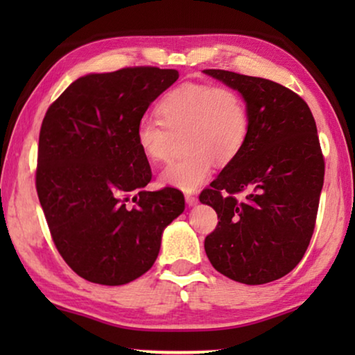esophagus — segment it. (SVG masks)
<instances>
[{
	"instance_id": "obj_1",
	"label": "esophagus",
	"mask_w": 355,
	"mask_h": 355,
	"mask_svg": "<svg viewBox=\"0 0 355 355\" xmlns=\"http://www.w3.org/2000/svg\"><path fill=\"white\" fill-rule=\"evenodd\" d=\"M184 199H186V203H188L189 207H194V205H197V202H199V199H197V197L192 196V194H184Z\"/></svg>"
}]
</instances>
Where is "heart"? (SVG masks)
Returning <instances> with one entry per match:
<instances>
[{
    "label": "heart",
    "instance_id": "1",
    "mask_svg": "<svg viewBox=\"0 0 355 355\" xmlns=\"http://www.w3.org/2000/svg\"><path fill=\"white\" fill-rule=\"evenodd\" d=\"M159 120L144 117L136 125V144L153 163H167L184 135L186 153L167 166L161 183L196 191L211 177L216 163L230 166L248 146L252 119L248 100L235 87L184 83L156 105Z\"/></svg>",
    "mask_w": 355,
    "mask_h": 355
}]
</instances>
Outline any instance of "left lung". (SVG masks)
Wrapping results in <instances>:
<instances>
[{
  "label": "left lung",
  "mask_w": 355,
  "mask_h": 355,
  "mask_svg": "<svg viewBox=\"0 0 355 355\" xmlns=\"http://www.w3.org/2000/svg\"><path fill=\"white\" fill-rule=\"evenodd\" d=\"M205 73L238 89L252 119L241 156L200 192L219 219L205 252L225 277L263 285L291 272L313 235L324 183L316 123L304 98L279 83L228 70Z\"/></svg>",
  "instance_id": "1"
}]
</instances>
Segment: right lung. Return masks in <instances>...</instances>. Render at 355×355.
Segmentation results:
<instances>
[{
	"label": "right lung",
	"mask_w": 355,
	"mask_h": 355,
	"mask_svg": "<svg viewBox=\"0 0 355 355\" xmlns=\"http://www.w3.org/2000/svg\"><path fill=\"white\" fill-rule=\"evenodd\" d=\"M177 80V70L152 65L86 75L42 122L40 205L64 261L92 284L125 285L146 274L163 230L183 213L178 189H144L152 169L136 144L137 122Z\"/></svg>",
	"instance_id": "add662e5"
}]
</instances>
